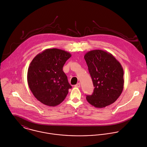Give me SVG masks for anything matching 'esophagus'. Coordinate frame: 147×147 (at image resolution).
<instances>
[{
	"label": "esophagus",
	"instance_id": "esophagus-1",
	"mask_svg": "<svg viewBox=\"0 0 147 147\" xmlns=\"http://www.w3.org/2000/svg\"><path fill=\"white\" fill-rule=\"evenodd\" d=\"M75 87H77V88H80V83H78L77 84H76L75 86Z\"/></svg>",
	"mask_w": 147,
	"mask_h": 147
}]
</instances>
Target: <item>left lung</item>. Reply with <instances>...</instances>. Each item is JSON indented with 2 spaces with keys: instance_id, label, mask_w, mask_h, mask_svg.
Here are the masks:
<instances>
[{
  "instance_id": "obj_1",
  "label": "left lung",
  "mask_w": 147,
  "mask_h": 147,
  "mask_svg": "<svg viewBox=\"0 0 147 147\" xmlns=\"http://www.w3.org/2000/svg\"><path fill=\"white\" fill-rule=\"evenodd\" d=\"M84 59L94 86V92L87 101L96 108H104L113 103L124 88V71L120 62L109 52L95 49L87 52Z\"/></svg>"
}]
</instances>
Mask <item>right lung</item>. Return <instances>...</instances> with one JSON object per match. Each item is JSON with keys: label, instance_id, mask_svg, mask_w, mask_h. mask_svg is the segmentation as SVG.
Returning a JSON list of instances; mask_svg holds the SVG:
<instances>
[{"label": "right lung", "instance_id": "1", "mask_svg": "<svg viewBox=\"0 0 147 147\" xmlns=\"http://www.w3.org/2000/svg\"><path fill=\"white\" fill-rule=\"evenodd\" d=\"M71 54L58 49H45L30 64L27 82L34 96L42 103L54 107L66 98L71 86L63 67Z\"/></svg>", "mask_w": 147, "mask_h": 147}]
</instances>
